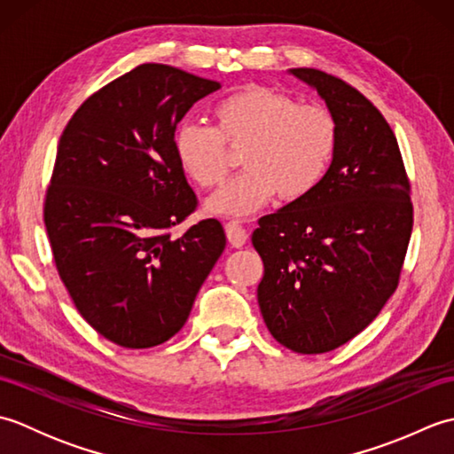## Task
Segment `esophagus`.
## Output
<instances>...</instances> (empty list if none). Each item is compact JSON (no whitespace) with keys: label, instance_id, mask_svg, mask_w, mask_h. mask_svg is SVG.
Instances as JSON below:
<instances>
[{"label":"esophagus","instance_id":"34e87169","mask_svg":"<svg viewBox=\"0 0 454 454\" xmlns=\"http://www.w3.org/2000/svg\"><path fill=\"white\" fill-rule=\"evenodd\" d=\"M224 230H226L230 244H232L234 247H242L247 242V230L242 226V222L228 220L224 224Z\"/></svg>","mask_w":454,"mask_h":454}]
</instances>
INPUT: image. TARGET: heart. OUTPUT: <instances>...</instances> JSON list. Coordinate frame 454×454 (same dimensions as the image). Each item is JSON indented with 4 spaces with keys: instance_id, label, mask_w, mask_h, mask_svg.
<instances>
[{
    "instance_id": "heart-1",
    "label": "heart",
    "mask_w": 454,
    "mask_h": 454,
    "mask_svg": "<svg viewBox=\"0 0 454 454\" xmlns=\"http://www.w3.org/2000/svg\"><path fill=\"white\" fill-rule=\"evenodd\" d=\"M212 121V129L181 124L173 134L179 168L207 189L228 176L230 150L244 152L246 171L208 197L210 215L247 216L277 192L283 200L306 197L325 176L337 144V122L322 105H298L255 85L218 101Z\"/></svg>"
}]
</instances>
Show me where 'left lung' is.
Segmentation results:
<instances>
[{"mask_svg":"<svg viewBox=\"0 0 454 454\" xmlns=\"http://www.w3.org/2000/svg\"><path fill=\"white\" fill-rule=\"evenodd\" d=\"M337 122L330 168L306 197L259 218L252 244L267 330L302 355L337 349L369 325L398 286L413 226L400 148L380 111L333 75L293 67Z\"/></svg>","mask_w":454,"mask_h":454,"instance_id":"8db88e82","label":"left lung"}]
</instances>
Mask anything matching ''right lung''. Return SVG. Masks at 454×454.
<instances>
[{
	"instance_id": "obj_1",
	"label": "right lung",
	"mask_w": 454,
	"mask_h": 454,
	"mask_svg": "<svg viewBox=\"0 0 454 454\" xmlns=\"http://www.w3.org/2000/svg\"><path fill=\"white\" fill-rule=\"evenodd\" d=\"M220 90L166 64H142L93 93L64 129L46 191L56 269L105 340L146 349L176 335L226 247L216 218L173 239L197 207L173 134Z\"/></svg>"
}]
</instances>
